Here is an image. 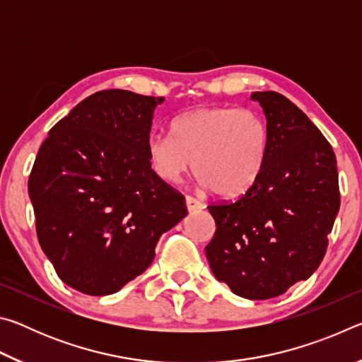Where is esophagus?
Instances as JSON below:
<instances>
[{
  "mask_svg": "<svg viewBox=\"0 0 362 362\" xmlns=\"http://www.w3.org/2000/svg\"><path fill=\"white\" fill-rule=\"evenodd\" d=\"M185 203H187L188 212H194V211L203 209V203H201V201H198L196 198H193V196H187Z\"/></svg>",
  "mask_w": 362,
  "mask_h": 362,
  "instance_id": "34e87169",
  "label": "esophagus"
}]
</instances>
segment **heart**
Segmentation results:
<instances>
[{"label": "heart", "mask_w": 362, "mask_h": 362, "mask_svg": "<svg viewBox=\"0 0 362 362\" xmlns=\"http://www.w3.org/2000/svg\"><path fill=\"white\" fill-rule=\"evenodd\" d=\"M268 146L267 122L252 110L203 107L177 116L170 137L151 136L146 156L164 182L177 183L193 163L201 187L220 198H238L260 177Z\"/></svg>", "instance_id": "obj_1"}]
</instances>
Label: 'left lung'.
I'll list each match as a JSON object with an SVG mask.
<instances>
[{"mask_svg":"<svg viewBox=\"0 0 362 362\" xmlns=\"http://www.w3.org/2000/svg\"><path fill=\"white\" fill-rule=\"evenodd\" d=\"M269 146L254 187L231 203L207 206L216 235L206 257L236 296L267 300L316 272L339 214L337 159L302 110L274 90L254 93Z\"/></svg>","mask_w":362,"mask_h":362,"instance_id":"left-lung-1","label":"left lung"}]
</instances>
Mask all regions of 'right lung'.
I'll use <instances>...</instances> for the list:
<instances>
[{"label":"right lung","mask_w":362,"mask_h":362,"mask_svg":"<svg viewBox=\"0 0 362 362\" xmlns=\"http://www.w3.org/2000/svg\"><path fill=\"white\" fill-rule=\"evenodd\" d=\"M164 97L108 89L49 131L28 179L36 235L57 276L110 296L142 274L185 198L150 168L146 142Z\"/></svg>","instance_id":"right-lung-1"}]
</instances>
